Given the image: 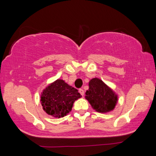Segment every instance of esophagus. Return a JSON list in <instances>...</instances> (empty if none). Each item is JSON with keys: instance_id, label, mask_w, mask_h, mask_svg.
<instances>
[{"instance_id": "1", "label": "esophagus", "mask_w": 156, "mask_h": 156, "mask_svg": "<svg viewBox=\"0 0 156 156\" xmlns=\"http://www.w3.org/2000/svg\"><path fill=\"white\" fill-rule=\"evenodd\" d=\"M79 93H80V95H82V96H83L84 95V90H83V89H82V88H80V89H79Z\"/></svg>"}]
</instances>
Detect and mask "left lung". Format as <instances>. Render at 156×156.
Wrapping results in <instances>:
<instances>
[{"instance_id":"8db88e82","label":"left lung","mask_w":156,"mask_h":156,"mask_svg":"<svg viewBox=\"0 0 156 156\" xmlns=\"http://www.w3.org/2000/svg\"><path fill=\"white\" fill-rule=\"evenodd\" d=\"M92 107L98 112L105 113L113 110L117 104V95L110 87L99 78H93L89 82V89L85 93Z\"/></svg>"}]
</instances>
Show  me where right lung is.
<instances>
[{
  "instance_id": "1",
  "label": "right lung",
  "mask_w": 156,
  "mask_h": 156,
  "mask_svg": "<svg viewBox=\"0 0 156 156\" xmlns=\"http://www.w3.org/2000/svg\"><path fill=\"white\" fill-rule=\"evenodd\" d=\"M81 97L77 89L58 79L44 90L41 103L48 115L61 118L71 111L75 100Z\"/></svg>"
}]
</instances>
